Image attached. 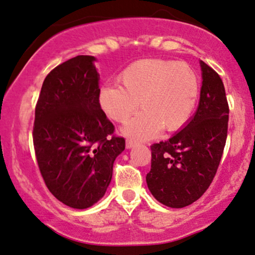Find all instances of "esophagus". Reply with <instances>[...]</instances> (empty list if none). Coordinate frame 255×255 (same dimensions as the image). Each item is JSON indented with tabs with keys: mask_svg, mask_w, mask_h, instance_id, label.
Here are the masks:
<instances>
[{
	"mask_svg": "<svg viewBox=\"0 0 255 255\" xmlns=\"http://www.w3.org/2000/svg\"><path fill=\"white\" fill-rule=\"evenodd\" d=\"M135 145H136V141H134L131 139L126 140V147H127V148H131V147H134Z\"/></svg>",
	"mask_w": 255,
	"mask_h": 255,
	"instance_id": "34e87169",
	"label": "esophagus"
}]
</instances>
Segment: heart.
Here are the masks:
<instances>
[{
    "instance_id": "1",
    "label": "heart",
    "mask_w": 255,
    "mask_h": 255,
    "mask_svg": "<svg viewBox=\"0 0 255 255\" xmlns=\"http://www.w3.org/2000/svg\"><path fill=\"white\" fill-rule=\"evenodd\" d=\"M118 85L101 88L98 102L113 121L125 124L140 107L142 112L125 127L127 135L151 139L164 127L173 131L188 124L197 104L199 81L189 64L142 59L119 75Z\"/></svg>"
}]
</instances>
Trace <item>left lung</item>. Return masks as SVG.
<instances>
[{
  "label": "left lung",
  "mask_w": 255,
  "mask_h": 255,
  "mask_svg": "<svg viewBox=\"0 0 255 255\" xmlns=\"http://www.w3.org/2000/svg\"><path fill=\"white\" fill-rule=\"evenodd\" d=\"M202 89L191 121L167 141L151 146L146 182L157 201L184 208L207 191L219 168L228 133L229 106L215 70L201 61Z\"/></svg>",
  "instance_id": "1"
}]
</instances>
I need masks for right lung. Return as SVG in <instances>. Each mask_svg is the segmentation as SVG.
Here are the masks:
<instances>
[{"instance_id":"add662e5","label":"right lung","mask_w":255,"mask_h":255,"mask_svg":"<svg viewBox=\"0 0 255 255\" xmlns=\"http://www.w3.org/2000/svg\"><path fill=\"white\" fill-rule=\"evenodd\" d=\"M94 61L77 56L54 67L35 106L33 145L40 173L51 194L75 209L103 197L126 146L98 102Z\"/></svg>"}]
</instances>
